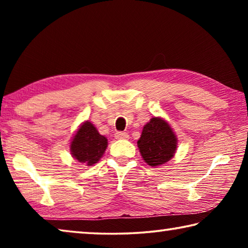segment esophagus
Instances as JSON below:
<instances>
[{"label": "esophagus", "instance_id": "obj_1", "mask_svg": "<svg viewBox=\"0 0 248 248\" xmlns=\"http://www.w3.org/2000/svg\"><path fill=\"white\" fill-rule=\"evenodd\" d=\"M115 137H116V139H118V140H125L129 138V134L125 132H117L115 134Z\"/></svg>", "mask_w": 248, "mask_h": 248}]
</instances>
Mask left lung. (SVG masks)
Here are the masks:
<instances>
[{"label":"left lung","instance_id":"1","mask_svg":"<svg viewBox=\"0 0 248 248\" xmlns=\"http://www.w3.org/2000/svg\"><path fill=\"white\" fill-rule=\"evenodd\" d=\"M138 148L146 164L159 166L174 156L177 149V137L169 123L159 117H153L143 127L138 140Z\"/></svg>","mask_w":248,"mask_h":248}]
</instances>
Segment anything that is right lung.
Wrapping results in <instances>:
<instances>
[{
    "label": "right lung",
    "instance_id": "right-lung-1",
    "mask_svg": "<svg viewBox=\"0 0 248 248\" xmlns=\"http://www.w3.org/2000/svg\"><path fill=\"white\" fill-rule=\"evenodd\" d=\"M107 138L102 136L89 120L83 123L70 144L72 156L78 162L92 166L97 163L107 149Z\"/></svg>",
    "mask_w": 248,
    "mask_h": 248
}]
</instances>
